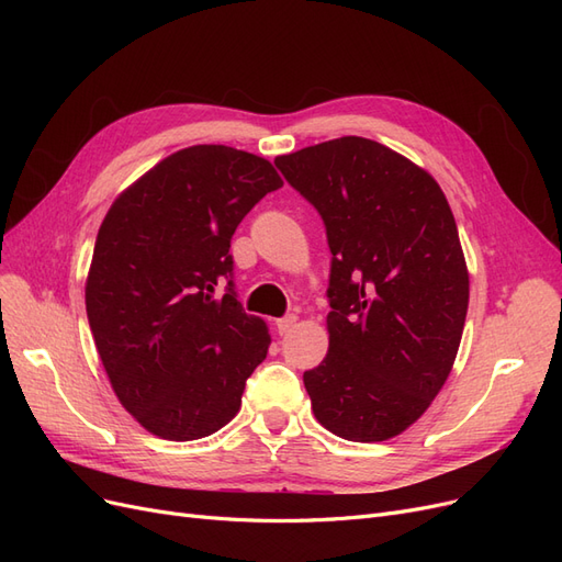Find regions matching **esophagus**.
<instances>
[{"label":"esophagus","mask_w":562,"mask_h":562,"mask_svg":"<svg viewBox=\"0 0 562 562\" xmlns=\"http://www.w3.org/2000/svg\"><path fill=\"white\" fill-rule=\"evenodd\" d=\"M295 323H297V316H295V314H288V316H283V318L277 321V328H279V333L283 335V333H288V330H293Z\"/></svg>","instance_id":"esophagus-1"}]
</instances>
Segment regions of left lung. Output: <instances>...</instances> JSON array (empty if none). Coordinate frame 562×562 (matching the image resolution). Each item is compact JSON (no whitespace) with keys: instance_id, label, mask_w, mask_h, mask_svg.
<instances>
[{"instance_id":"left-lung-1","label":"left lung","mask_w":562,"mask_h":562,"mask_svg":"<svg viewBox=\"0 0 562 562\" xmlns=\"http://www.w3.org/2000/svg\"><path fill=\"white\" fill-rule=\"evenodd\" d=\"M326 225V359L304 372L316 419L378 443L443 389L462 339L469 271L438 182L398 151L345 135L274 159Z\"/></svg>"}]
</instances>
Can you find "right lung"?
Here are the masks:
<instances>
[{
  "instance_id": "right-lung-1",
  "label": "right lung",
  "mask_w": 562,
  "mask_h": 562,
  "mask_svg": "<svg viewBox=\"0 0 562 562\" xmlns=\"http://www.w3.org/2000/svg\"><path fill=\"white\" fill-rule=\"evenodd\" d=\"M281 184L262 157L194 145L135 180L100 225L89 326L116 398L149 434L196 440L239 413L271 339L236 300L229 244Z\"/></svg>"
}]
</instances>
